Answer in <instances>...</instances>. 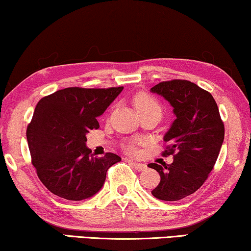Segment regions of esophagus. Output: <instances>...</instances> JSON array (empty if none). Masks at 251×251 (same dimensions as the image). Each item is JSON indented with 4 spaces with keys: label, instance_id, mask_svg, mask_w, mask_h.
<instances>
[{
    "label": "esophagus",
    "instance_id": "esophagus-1",
    "mask_svg": "<svg viewBox=\"0 0 251 251\" xmlns=\"http://www.w3.org/2000/svg\"><path fill=\"white\" fill-rule=\"evenodd\" d=\"M126 160L128 161V162H130V164L134 166V168H135L136 171H144V169H147V165L146 164H141V162H135V161L128 159V158H127Z\"/></svg>",
    "mask_w": 251,
    "mask_h": 251
}]
</instances>
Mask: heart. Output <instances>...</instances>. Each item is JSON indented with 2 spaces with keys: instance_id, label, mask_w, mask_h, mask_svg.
<instances>
[{
  "instance_id": "heart-1",
  "label": "heart",
  "mask_w": 251,
  "mask_h": 251,
  "mask_svg": "<svg viewBox=\"0 0 251 251\" xmlns=\"http://www.w3.org/2000/svg\"><path fill=\"white\" fill-rule=\"evenodd\" d=\"M134 102H135V107L137 109V111H139V114H142V112L150 111V110H156L159 112L161 111L159 103H158L153 98H151L150 95L148 94H139L135 98V101ZM129 150L134 151L135 150V148L130 146Z\"/></svg>"
}]
</instances>
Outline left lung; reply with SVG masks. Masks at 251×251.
<instances>
[{
  "mask_svg": "<svg viewBox=\"0 0 251 251\" xmlns=\"http://www.w3.org/2000/svg\"><path fill=\"white\" fill-rule=\"evenodd\" d=\"M169 102L175 121L166 132L164 154L171 165L149 164L160 175L151 193L157 199L177 201L195 193L214 168L224 141V124L209 92L189 80L161 82L150 90Z\"/></svg>",
  "mask_w": 251,
  "mask_h": 251,
  "instance_id": "left-lung-1",
  "label": "left lung"
}]
</instances>
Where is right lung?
<instances>
[{
    "label": "right lung",
    "mask_w": 251,
    "mask_h": 251,
    "mask_svg": "<svg viewBox=\"0 0 251 251\" xmlns=\"http://www.w3.org/2000/svg\"><path fill=\"white\" fill-rule=\"evenodd\" d=\"M123 89L67 87L38 101L27 142L38 178L53 195L74 201L93 197L103 186L108 169L122 160L115 153L93 157L86 134L100 127L97 118Z\"/></svg>",
    "instance_id": "right-lung-1"
}]
</instances>
